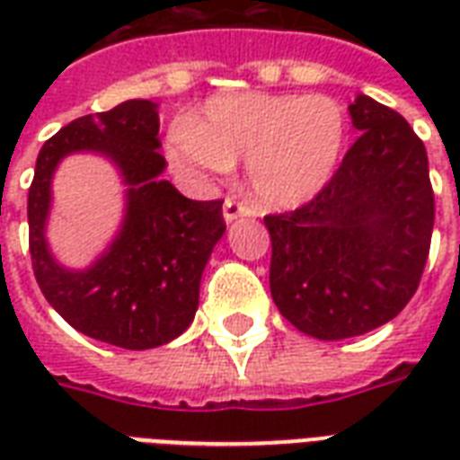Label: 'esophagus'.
I'll return each mask as SVG.
<instances>
[{
	"instance_id": "obj_1",
	"label": "esophagus",
	"mask_w": 460,
	"mask_h": 460,
	"mask_svg": "<svg viewBox=\"0 0 460 460\" xmlns=\"http://www.w3.org/2000/svg\"><path fill=\"white\" fill-rule=\"evenodd\" d=\"M251 205L243 200H238V198H226L224 200V219L226 222H234L238 217H251Z\"/></svg>"
}]
</instances>
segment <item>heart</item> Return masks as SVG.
Here are the masks:
<instances>
[{"label": "heart", "mask_w": 460, "mask_h": 460, "mask_svg": "<svg viewBox=\"0 0 460 460\" xmlns=\"http://www.w3.org/2000/svg\"><path fill=\"white\" fill-rule=\"evenodd\" d=\"M349 119L336 100L301 93H238L208 100L198 121L169 131L181 172L219 176L245 159L248 183L270 208L313 200L339 169Z\"/></svg>", "instance_id": "heart-1"}]
</instances>
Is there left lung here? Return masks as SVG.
<instances>
[{
	"mask_svg": "<svg viewBox=\"0 0 460 460\" xmlns=\"http://www.w3.org/2000/svg\"><path fill=\"white\" fill-rule=\"evenodd\" d=\"M358 140L313 200L267 215L270 288L303 334L339 341L382 327L420 284L435 226L428 153L399 111L358 95Z\"/></svg>",
	"mask_w": 460,
	"mask_h": 460,
	"instance_id": "8db88e82",
	"label": "left lung"
}]
</instances>
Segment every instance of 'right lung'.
<instances>
[{
	"mask_svg": "<svg viewBox=\"0 0 460 460\" xmlns=\"http://www.w3.org/2000/svg\"><path fill=\"white\" fill-rule=\"evenodd\" d=\"M157 133V104L150 100L75 119L42 146L28 190L32 272L47 303L81 334L128 350L155 349L186 332L202 270L226 231L222 200H188L159 179L166 162ZM83 149L119 166L129 202L111 251L88 270L71 273L46 248L44 222L53 169L61 156Z\"/></svg>",
	"mask_w": 460,
	"mask_h": 460,
	"instance_id": "right-lung-1",
	"label": "right lung"
}]
</instances>
